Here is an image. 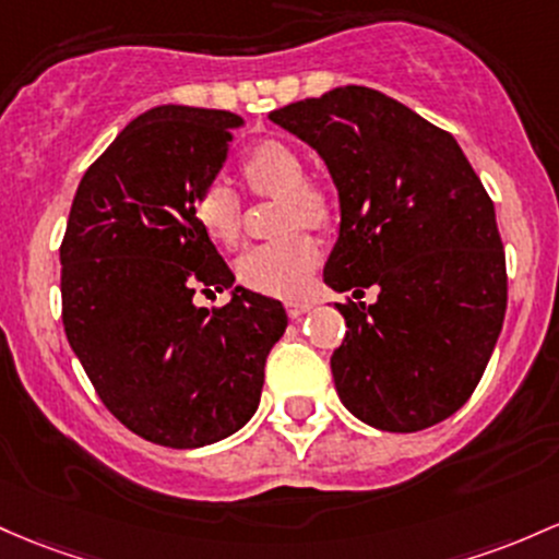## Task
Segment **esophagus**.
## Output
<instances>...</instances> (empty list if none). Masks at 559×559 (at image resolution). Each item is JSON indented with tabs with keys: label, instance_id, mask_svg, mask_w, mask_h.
<instances>
[{
	"label": "esophagus",
	"instance_id": "esophagus-1",
	"mask_svg": "<svg viewBox=\"0 0 559 559\" xmlns=\"http://www.w3.org/2000/svg\"><path fill=\"white\" fill-rule=\"evenodd\" d=\"M310 308H312V302H308V299H292V302H286V312H289V318L305 316Z\"/></svg>",
	"mask_w": 559,
	"mask_h": 559
}]
</instances>
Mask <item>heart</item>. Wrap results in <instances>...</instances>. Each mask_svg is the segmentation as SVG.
Returning <instances> with one entry per match:
<instances>
[{"label": "heart", "instance_id": "1", "mask_svg": "<svg viewBox=\"0 0 559 559\" xmlns=\"http://www.w3.org/2000/svg\"><path fill=\"white\" fill-rule=\"evenodd\" d=\"M241 177L251 195H281V230L308 228L326 230L336 210L331 195L316 182H308V167L292 145L281 140H262L241 158ZM199 228L219 247H236L243 233V201L228 182L212 180L190 204ZM318 241L308 230H292L275 241L249 249L238 260V284L267 297H299L310 284L318 265Z\"/></svg>", "mask_w": 559, "mask_h": 559}]
</instances>
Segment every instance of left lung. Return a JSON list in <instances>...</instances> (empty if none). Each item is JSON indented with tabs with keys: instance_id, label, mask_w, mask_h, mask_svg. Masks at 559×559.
I'll list each match as a JSON object with an SVG mask.
<instances>
[{
	"instance_id": "1",
	"label": "left lung",
	"mask_w": 559,
	"mask_h": 559,
	"mask_svg": "<svg viewBox=\"0 0 559 559\" xmlns=\"http://www.w3.org/2000/svg\"><path fill=\"white\" fill-rule=\"evenodd\" d=\"M270 121L312 145L340 190V241L323 281L379 286L336 305L347 334L331 355L340 401L384 432L456 414L480 382L507 312L493 201L459 143L369 87L289 103Z\"/></svg>"
}]
</instances>
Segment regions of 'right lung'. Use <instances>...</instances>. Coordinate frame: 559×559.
Here are the masks:
<instances>
[{
	"label": "right lung",
	"instance_id": "1",
	"mask_svg": "<svg viewBox=\"0 0 559 559\" xmlns=\"http://www.w3.org/2000/svg\"><path fill=\"white\" fill-rule=\"evenodd\" d=\"M241 116L158 106L84 171L60 243L63 329L116 419L167 449H201L260 406L265 360L286 331L281 302L236 286L190 204L223 167Z\"/></svg>",
	"mask_w": 559,
	"mask_h": 559
}]
</instances>
